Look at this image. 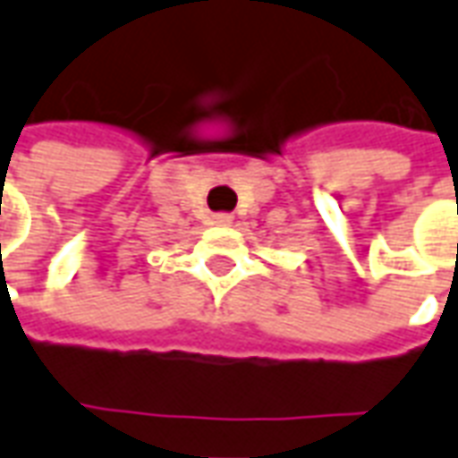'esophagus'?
<instances>
[{"instance_id": "obj_1", "label": "esophagus", "mask_w": 458, "mask_h": 458, "mask_svg": "<svg viewBox=\"0 0 458 458\" xmlns=\"http://www.w3.org/2000/svg\"><path fill=\"white\" fill-rule=\"evenodd\" d=\"M213 223L225 228V225H230V223H233V216H230V213H218V216H213Z\"/></svg>"}]
</instances>
